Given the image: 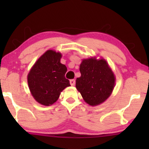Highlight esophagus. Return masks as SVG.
I'll list each match as a JSON object with an SVG mask.
<instances>
[{
    "instance_id": "1",
    "label": "esophagus",
    "mask_w": 149,
    "mask_h": 149,
    "mask_svg": "<svg viewBox=\"0 0 149 149\" xmlns=\"http://www.w3.org/2000/svg\"><path fill=\"white\" fill-rule=\"evenodd\" d=\"M70 83L72 86H74V85H75V79H70Z\"/></svg>"
}]
</instances>
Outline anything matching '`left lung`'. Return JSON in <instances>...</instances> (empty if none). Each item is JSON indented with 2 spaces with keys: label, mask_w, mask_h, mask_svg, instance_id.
Wrapping results in <instances>:
<instances>
[{
  "label": "left lung",
  "mask_w": 149,
  "mask_h": 149,
  "mask_svg": "<svg viewBox=\"0 0 149 149\" xmlns=\"http://www.w3.org/2000/svg\"><path fill=\"white\" fill-rule=\"evenodd\" d=\"M81 76L77 79L76 87L87 104L96 106L104 102L115 86L113 72L104 60H83L80 65Z\"/></svg>",
  "instance_id": "obj_1"
}]
</instances>
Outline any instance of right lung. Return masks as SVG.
<instances>
[{
	"instance_id": "obj_1",
	"label": "right lung",
	"mask_w": 149,
	"mask_h": 149,
	"mask_svg": "<svg viewBox=\"0 0 149 149\" xmlns=\"http://www.w3.org/2000/svg\"><path fill=\"white\" fill-rule=\"evenodd\" d=\"M62 55L48 50L36 61L28 75L30 92L34 99L42 105L56 102L60 92L70 86L66 79L67 68L60 63Z\"/></svg>"
}]
</instances>
